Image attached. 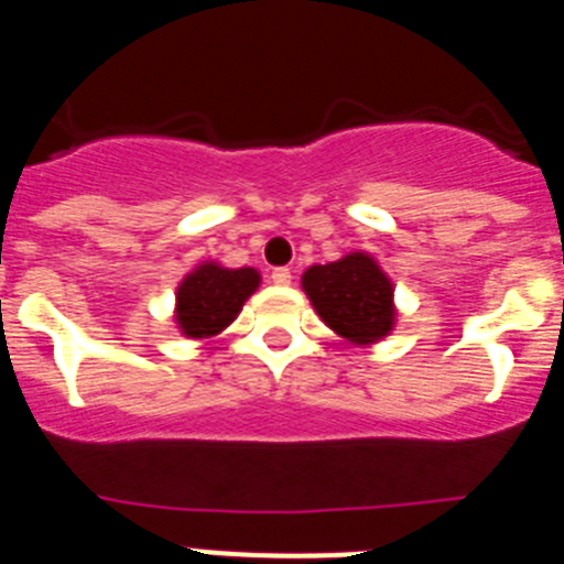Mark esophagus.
Segmentation results:
<instances>
[{
  "label": "esophagus",
  "mask_w": 564,
  "mask_h": 564,
  "mask_svg": "<svg viewBox=\"0 0 564 564\" xmlns=\"http://www.w3.org/2000/svg\"><path fill=\"white\" fill-rule=\"evenodd\" d=\"M273 285H291V268H273L271 271Z\"/></svg>",
  "instance_id": "34e87169"
}]
</instances>
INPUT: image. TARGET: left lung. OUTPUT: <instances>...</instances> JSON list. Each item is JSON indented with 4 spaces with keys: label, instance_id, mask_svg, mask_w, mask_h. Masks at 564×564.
Returning a JSON list of instances; mask_svg holds the SVG:
<instances>
[{
    "label": "left lung",
    "instance_id": "1",
    "mask_svg": "<svg viewBox=\"0 0 564 564\" xmlns=\"http://www.w3.org/2000/svg\"><path fill=\"white\" fill-rule=\"evenodd\" d=\"M302 288L327 327L352 344H372L392 330V282L367 253L313 265Z\"/></svg>",
    "mask_w": 564,
    "mask_h": 564
}]
</instances>
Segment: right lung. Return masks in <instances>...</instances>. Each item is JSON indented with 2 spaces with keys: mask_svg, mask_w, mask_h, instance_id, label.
I'll list each match as a JSON object with an SVG mask.
<instances>
[{
  "mask_svg": "<svg viewBox=\"0 0 564 564\" xmlns=\"http://www.w3.org/2000/svg\"><path fill=\"white\" fill-rule=\"evenodd\" d=\"M259 273L253 268L200 265L177 288V325L188 338L217 336L242 311L246 299L257 291Z\"/></svg>",
  "mask_w": 564,
  "mask_h": 564,
  "instance_id": "1",
  "label": "right lung"
}]
</instances>
